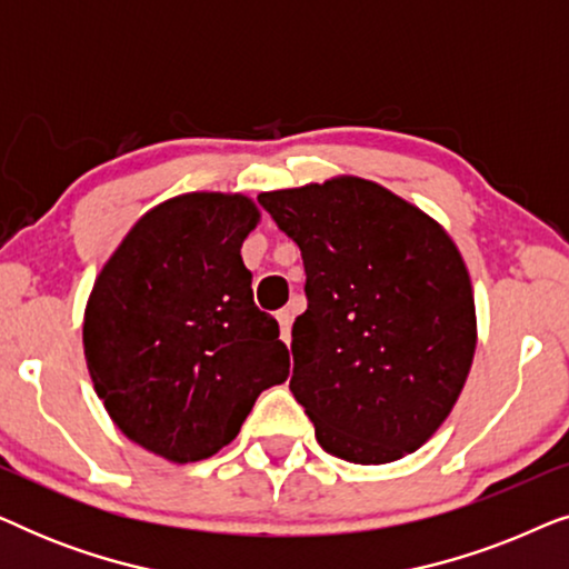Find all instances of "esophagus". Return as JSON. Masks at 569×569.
<instances>
[{
	"instance_id": "esophagus-1",
	"label": "esophagus",
	"mask_w": 569,
	"mask_h": 569,
	"mask_svg": "<svg viewBox=\"0 0 569 569\" xmlns=\"http://www.w3.org/2000/svg\"><path fill=\"white\" fill-rule=\"evenodd\" d=\"M295 313H298V306H287L277 313V321H279V333H282V341L284 345H290L292 339V321H295Z\"/></svg>"
}]
</instances>
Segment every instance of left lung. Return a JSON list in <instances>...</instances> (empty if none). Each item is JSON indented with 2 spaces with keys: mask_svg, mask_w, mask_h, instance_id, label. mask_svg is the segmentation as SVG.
<instances>
[{
  "mask_svg": "<svg viewBox=\"0 0 569 569\" xmlns=\"http://www.w3.org/2000/svg\"><path fill=\"white\" fill-rule=\"evenodd\" d=\"M300 248L290 391L326 453L391 463L446 422L471 370L477 313L446 230L383 186L341 176L259 193Z\"/></svg>",
  "mask_w": 569,
  "mask_h": 569,
  "instance_id": "left-lung-1",
  "label": "left lung"
}]
</instances>
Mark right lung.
<instances>
[{
  "mask_svg": "<svg viewBox=\"0 0 569 569\" xmlns=\"http://www.w3.org/2000/svg\"><path fill=\"white\" fill-rule=\"evenodd\" d=\"M259 209L240 193H183L127 232L84 308V360L116 427L173 463L236 440L290 352L256 308L240 246Z\"/></svg>",
  "mask_w": 569,
  "mask_h": 569,
  "instance_id": "right-lung-1",
  "label": "right lung"
}]
</instances>
